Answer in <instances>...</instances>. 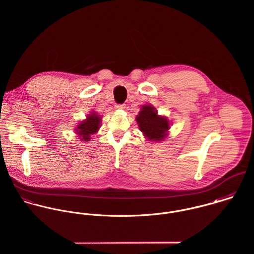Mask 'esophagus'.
I'll list each match as a JSON object with an SVG mask.
<instances>
[{
	"label": "esophagus",
	"mask_w": 254,
	"mask_h": 254,
	"mask_svg": "<svg viewBox=\"0 0 254 254\" xmlns=\"http://www.w3.org/2000/svg\"><path fill=\"white\" fill-rule=\"evenodd\" d=\"M125 109V105H116L115 109Z\"/></svg>",
	"instance_id": "34e87169"
}]
</instances>
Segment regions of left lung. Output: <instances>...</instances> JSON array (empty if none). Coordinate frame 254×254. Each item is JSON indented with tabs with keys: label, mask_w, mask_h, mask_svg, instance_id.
Listing matches in <instances>:
<instances>
[{
	"label": "left lung",
	"mask_w": 254,
	"mask_h": 254,
	"mask_svg": "<svg viewBox=\"0 0 254 254\" xmlns=\"http://www.w3.org/2000/svg\"><path fill=\"white\" fill-rule=\"evenodd\" d=\"M136 121L140 131L144 134L145 139L149 142H161L169 135L171 122L164 115H159L157 110L151 105L141 107Z\"/></svg>",
	"instance_id": "left-lung-1"
}]
</instances>
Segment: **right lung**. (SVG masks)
<instances>
[{"instance_id":"add662e5","label":"right lung","mask_w":254,"mask_h":254,"mask_svg":"<svg viewBox=\"0 0 254 254\" xmlns=\"http://www.w3.org/2000/svg\"><path fill=\"white\" fill-rule=\"evenodd\" d=\"M102 116L92 110L84 120H81L74 128L76 137L82 142H90L93 135L97 134L101 128Z\"/></svg>"}]
</instances>
